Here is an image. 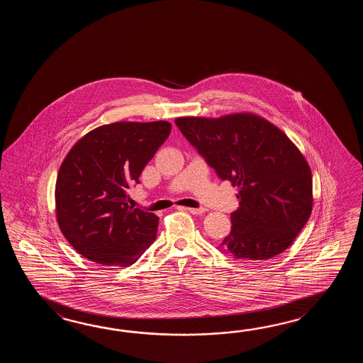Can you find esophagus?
<instances>
[{"instance_id": "obj_1", "label": "esophagus", "mask_w": 363, "mask_h": 363, "mask_svg": "<svg viewBox=\"0 0 363 363\" xmlns=\"http://www.w3.org/2000/svg\"><path fill=\"white\" fill-rule=\"evenodd\" d=\"M180 210H186V211H189V213H192V214H196V216H199V214H203L205 213V208H178Z\"/></svg>"}]
</instances>
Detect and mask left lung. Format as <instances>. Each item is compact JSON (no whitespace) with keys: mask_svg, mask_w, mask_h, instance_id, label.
Here are the masks:
<instances>
[{"mask_svg":"<svg viewBox=\"0 0 363 363\" xmlns=\"http://www.w3.org/2000/svg\"><path fill=\"white\" fill-rule=\"evenodd\" d=\"M179 130L222 180L239 188L225 255L263 261L292 245L313 210L308 161L284 132L262 116H180Z\"/></svg>","mask_w":363,"mask_h":363,"instance_id":"left-lung-1","label":"left lung"}]
</instances>
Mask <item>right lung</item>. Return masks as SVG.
<instances>
[{
    "label": "right lung",
    "mask_w": 363,
    "mask_h": 363,
    "mask_svg": "<svg viewBox=\"0 0 363 363\" xmlns=\"http://www.w3.org/2000/svg\"><path fill=\"white\" fill-rule=\"evenodd\" d=\"M171 132L166 121L104 124L77 140L55 183V216L79 255L102 266L128 267L155 241L158 216L127 203Z\"/></svg>",
    "instance_id": "right-lung-1"
}]
</instances>
